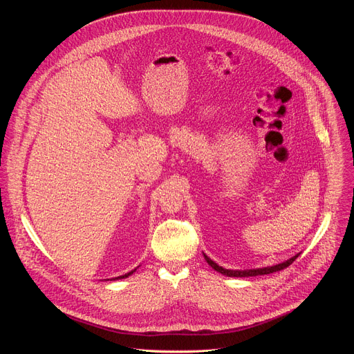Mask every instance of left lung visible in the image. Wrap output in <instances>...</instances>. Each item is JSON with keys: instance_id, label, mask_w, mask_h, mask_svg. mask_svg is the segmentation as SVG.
I'll return each instance as SVG.
<instances>
[{"instance_id": "8db88e82", "label": "left lung", "mask_w": 354, "mask_h": 354, "mask_svg": "<svg viewBox=\"0 0 354 354\" xmlns=\"http://www.w3.org/2000/svg\"><path fill=\"white\" fill-rule=\"evenodd\" d=\"M298 258V255L292 257L291 259L283 262V263H279V265H274V266H268V268H262V269H249V270H230V269H224L221 266H218L214 261H212L207 255H205V259L207 261V263L214 269L217 270L218 273L221 274H225L228 277H249V276H262V274H269V273H274V272H279V270H283L286 269L287 266H290L295 259Z\"/></svg>"}]
</instances>
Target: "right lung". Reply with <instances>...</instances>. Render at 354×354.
Returning a JSON list of instances; mask_svg holds the SVG:
<instances>
[{
  "mask_svg": "<svg viewBox=\"0 0 354 354\" xmlns=\"http://www.w3.org/2000/svg\"><path fill=\"white\" fill-rule=\"evenodd\" d=\"M136 272V269L134 270H131V272H129V273H126V274H123V276H119V277H115V279H112V280H119V279H126V277H129L130 274H133Z\"/></svg>",
  "mask_w": 354,
  "mask_h": 354,
  "instance_id": "obj_1",
  "label": "right lung"
}]
</instances>
